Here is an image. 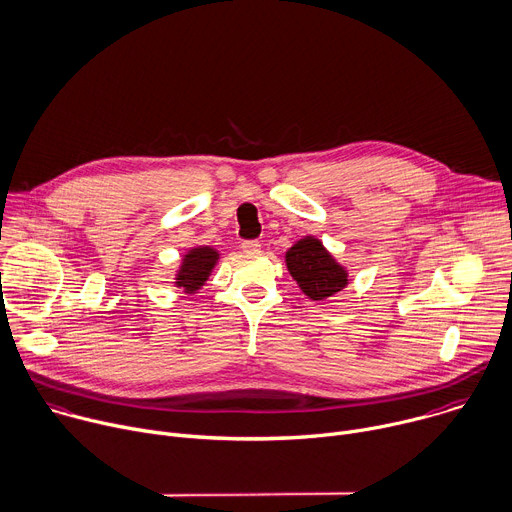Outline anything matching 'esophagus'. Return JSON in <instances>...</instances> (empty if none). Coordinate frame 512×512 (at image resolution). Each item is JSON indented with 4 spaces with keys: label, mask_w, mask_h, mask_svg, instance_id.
Wrapping results in <instances>:
<instances>
[{
    "label": "esophagus",
    "mask_w": 512,
    "mask_h": 512,
    "mask_svg": "<svg viewBox=\"0 0 512 512\" xmlns=\"http://www.w3.org/2000/svg\"><path fill=\"white\" fill-rule=\"evenodd\" d=\"M260 248H262V244H260L258 240H246V242H242V250H244L246 254H258Z\"/></svg>",
    "instance_id": "obj_1"
}]
</instances>
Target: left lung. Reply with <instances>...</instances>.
Instances as JSON below:
<instances>
[{
  "instance_id": "8db88e82",
  "label": "left lung",
  "mask_w": 512,
  "mask_h": 512,
  "mask_svg": "<svg viewBox=\"0 0 512 512\" xmlns=\"http://www.w3.org/2000/svg\"><path fill=\"white\" fill-rule=\"evenodd\" d=\"M286 268L304 296L327 300L349 284V270L325 248L317 236L296 240L284 254Z\"/></svg>"
}]
</instances>
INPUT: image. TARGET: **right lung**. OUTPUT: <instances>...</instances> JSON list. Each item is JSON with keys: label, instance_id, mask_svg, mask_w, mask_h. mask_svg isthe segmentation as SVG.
Returning a JSON list of instances; mask_svg holds the SVG:
<instances>
[{"label": "right lung", "instance_id": "right-lung-1", "mask_svg": "<svg viewBox=\"0 0 512 512\" xmlns=\"http://www.w3.org/2000/svg\"><path fill=\"white\" fill-rule=\"evenodd\" d=\"M220 250L214 246H193L183 252L179 268L173 276V286L185 294L199 292L210 280L216 264L220 262Z\"/></svg>", "mask_w": 512, "mask_h": 512}]
</instances>
